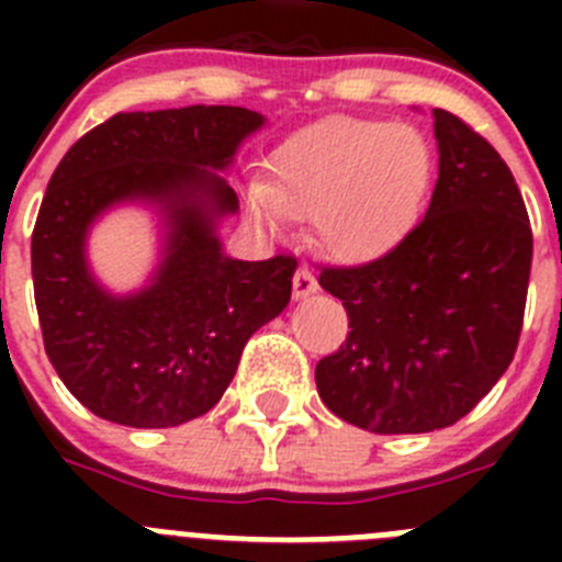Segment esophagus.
<instances>
[{"instance_id": "obj_1", "label": "esophagus", "mask_w": 562, "mask_h": 562, "mask_svg": "<svg viewBox=\"0 0 562 562\" xmlns=\"http://www.w3.org/2000/svg\"><path fill=\"white\" fill-rule=\"evenodd\" d=\"M317 292V278L312 276V270H306V267H297L295 278H292V295H295V301H304V297L315 295Z\"/></svg>"}]
</instances>
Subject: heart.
I'll return each mask as SVG.
<instances>
[{"label": "heart", "instance_id": "b5f03b06", "mask_svg": "<svg viewBox=\"0 0 562 562\" xmlns=\"http://www.w3.org/2000/svg\"><path fill=\"white\" fill-rule=\"evenodd\" d=\"M434 180V151L408 123L329 117L292 134L247 211L278 233L286 216L315 220L321 250L369 265L408 236Z\"/></svg>", "mask_w": 562, "mask_h": 562}]
</instances>
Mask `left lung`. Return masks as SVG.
I'll use <instances>...</instances> for the list:
<instances>
[{
    "mask_svg": "<svg viewBox=\"0 0 562 562\" xmlns=\"http://www.w3.org/2000/svg\"><path fill=\"white\" fill-rule=\"evenodd\" d=\"M439 180L425 220L391 252L326 267L349 337L317 362V394L371 434L450 428L513 362L532 270V227L515 177L479 132L434 109Z\"/></svg>",
    "mask_w": 562,
    "mask_h": 562,
    "instance_id": "1",
    "label": "left lung"
}]
</instances>
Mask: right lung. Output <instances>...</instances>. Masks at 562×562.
Returning a JSON list of instances; mask_svg holds the SVG:
<instances>
[{
	"label": "right lung",
	"mask_w": 562,
	"mask_h": 562,
	"mask_svg": "<svg viewBox=\"0 0 562 562\" xmlns=\"http://www.w3.org/2000/svg\"><path fill=\"white\" fill-rule=\"evenodd\" d=\"M241 106L121 112L87 132L49 177L33 227V292L53 369L95 416L177 428L222 400L252 331L284 312L297 261H238L222 220L238 211L220 171L265 126ZM140 201L161 216V261L114 296L88 267L103 212Z\"/></svg>",
	"instance_id": "1"
}]
</instances>
